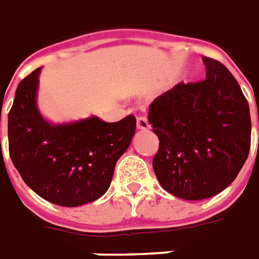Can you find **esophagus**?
I'll return each mask as SVG.
<instances>
[{
    "label": "esophagus",
    "mask_w": 259,
    "mask_h": 259,
    "mask_svg": "<svg viewBox=\"0 0 259 259\" xmlns=\"http://www.w3.org/2000/svg\"><path fill=\"white\" fill-rule=\"evenodd\" d=\"M137 128L138 130H149L150 124L148 122V118L142 115V117H138V120H137Z\"/></svg>",
    "instance_id": "esophagus-1"
}]
</instances>
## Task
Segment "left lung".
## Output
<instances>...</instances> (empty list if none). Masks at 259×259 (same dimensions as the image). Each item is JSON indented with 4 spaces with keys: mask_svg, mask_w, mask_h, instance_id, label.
I'll list each match as a JSON object with an SVG mask.
<instances>
[{
    "mask_svg": "<svg viewBox=\"0 0 259 259\" xmlns=\"http://www.w3.org/2000/svg\"><path fill=\"white\" fill-rule=\"evenodd\" d=\"M206 78L156 97L148 120L159 138L153 170L171 195L198 201L237 177L251 146L248 102L222 62L203 57ZM259 120V115H258Z\"/></svg>",
    "mask_w": 259,
    "mask_h": 259,
    "instance_id": "obj_1",
    "label": "left lung"
}]
</instances>
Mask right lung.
<instances>
[{
    "label": "right lung",
    "mask_w": 259,
    "mask_h": 259,
    "mask_svg": "<svg viewBox=\"0 0 259 259\" xmlns=\"http://www.w3.org/2000/svg\"><path fill=\"white\" fill-rule=\"evenodd\" d=\"M40 68L18 85L8 114L9 156L22 180L38 197L60 206L96 201L109 190L117 160L131 144L137 120L117 122L92 115L50 124L38 113Z\"/></svg>",
    "instance_id": "obj_1"
}]
</instances>
